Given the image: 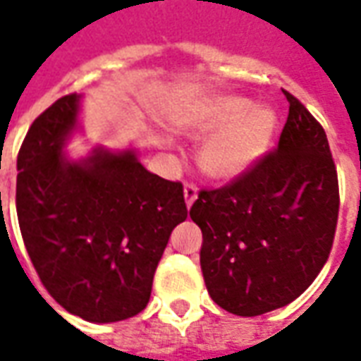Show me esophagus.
Segmentation results:
<instances>
[{
	"label": "esophagus",
	"mask_w": 361,
	"mask_h": 361,
	"mask_svg": "<svg viewBox=\"0 0 361 361\" xmlns=\"http://www.w3.org/2000/svg\"><path fill=\"white\" fill-rule=\"evenodd\" d=\"M197 193H199V189H197L195 183H185V188H183V197H185V204L191 207V204L195 203Z\"/></svg>",
	"instance_id": "34e87169"
}]
</instances>
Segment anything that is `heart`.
Segmentation results:
<instances>
[{"mask_svg":"<svg viewBox=\"0 0 361 361\" xmlns=\"http://www.w3.org/2000/svg\"><path fill=\"white\" fill-rule=\"evenodd\" d=\"M279 118L269 106H251L243 96H214L176 118V127L203 137L197 160L204 176L230 181L259 164L271 149Z\"/></svg>","mask_w":361,"mask_h":361,"instance_id":"obj_1","label":"heart"}]
</instances>
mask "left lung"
I'll return each instance as SVG.
<instances>
[{"mask_svg": "<svg viewBox=\"0 0 361 361\" xmlns=\"http://www.w3.org/2000/svg\"><path fill=\"white\" fill-rule=\"evenodd\" d=\"M279 147L224 188L203 189L189 216L203 232L201 271L216 305L242 317L284 307L329 259L338 178L325 129L295 96Z\"/></svg>", "mask_w": 361, "mask_h": 361, "instance_id": "left-lung-1", "label": "left lung"}]
</instances>
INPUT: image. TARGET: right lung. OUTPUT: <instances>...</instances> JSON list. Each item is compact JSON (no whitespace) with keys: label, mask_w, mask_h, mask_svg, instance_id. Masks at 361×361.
Listing matches in <instances>:
<instances>
[{"label":"right lung","mask_w":361,"mask_h":361,"mask_svg":"<svg viewBox=\"0 0 361 361\" xmlns=\"http://www.w3.org/2000/svg\"><path fill=\"white\" fill-rule=\"evenodd\" d=\"M81 94L32 121L17 157V216L40 282L90 323L141 313L172 230L188 219L180 181L150 173L135 150L96 147L69 160Z\"/></svg>","instance_id":"right-lung-1"}]
</instances>
